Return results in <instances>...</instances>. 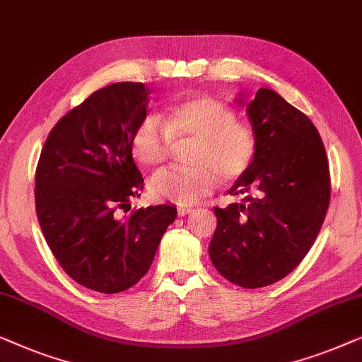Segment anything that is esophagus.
I'll return each instance as SVG.
<instances>
[{
  "label": "esophagus",
  "instance_id": "esophagus-1",
  "mask_svg": "<svg viewBox=\"0 0 362 362\" xmlns=\"http://www.w3.org/2000/svg\"><path fill=\"white\" fill-rule=\"evenodd\" d=\"M193 210L190 206H179L177 208V213H179V216H187V215H190Z\"/></svg>",
  "mask_w": 362,
  "mask_h": 362
}]
</instances>
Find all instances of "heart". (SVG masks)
<instances>
[{
    "label": "heart",
    "instance_id": "heart-1",
    "mask_svg": "<svg viewBox=\"0 0 362 362\" xmlns=\"http://www.w3.org/2000/svg\"><path fill=\"white\" fill-rule=\"evenodd\" d=\"M172 137L197 139L192 152L195 169L160 170L149 182L151 195L162 202L193 205L213 192L218 180L233 182L252 164L256 139L236 123L234 113L211 96H195L169 105L164 121L147 115L131 136V152L139 164L157 167L167 160Z\"/></svg>",
    "mask_w": 362,
    "mask_h": 362
}]
</instances>
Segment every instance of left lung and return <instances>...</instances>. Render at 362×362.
<instances>
[{
    "instance_id": "left-lung-1",
    "label": "left lung",
    "mask_w": 362,
    "mask_h": 362,
    "mask_svg": "<svg viewBox=\"0 0 362 362\" xmlns=\"http://www.w3.org/2000/svg\"><path fill=\"white\" fill-rule=\"evenodd\" d=\"M244 100L236 96L252 126L256 154L228 190L243 200L215 208L208 252L228 281L259 288L281 281L307 256L328 210L329 172L308 116L269 88Z\"/></svg>"
}]
</instances>
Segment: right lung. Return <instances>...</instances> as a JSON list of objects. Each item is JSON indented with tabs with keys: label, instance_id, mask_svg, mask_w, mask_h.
<instances>
[{
	"label": "right lung",
	"instance_id": "right-lung-1",
	"mask_svg": "<svg viewBox=\"0 0 362 362\" xmlns=\"http://www.w3.org/2000/svg\"><path fill=\"white\" fill-rule=\"evenodd\" d=\"M152 90L119 81L90 95L57 121L35 170V211L50 251L83 287L118 293L149 271L177 208L115 211L144 183L132 160L131 136L147 116Z\"/></svg>",
	"mask_w": 362,
	"mask_h": 362
}]
</instances>
